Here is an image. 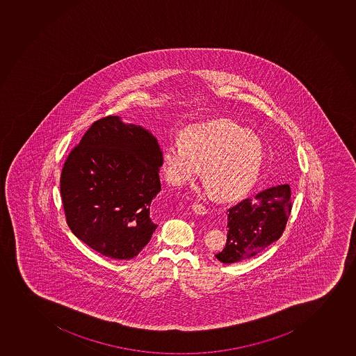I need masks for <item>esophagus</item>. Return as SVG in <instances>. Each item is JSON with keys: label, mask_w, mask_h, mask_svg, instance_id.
I'll return each instance as SVG.
<instances>
[{"label": "esophagus", "mask_w": 356, "mask_h": 356, "mask_svg": "<svg viewBox=\"0 0 356 356\" xmlns=\"http://www.w3.org/2000/svg\"><path fill=\"white\" fill-rule=\"evenodd\" d=\"M193 211H195L196 214L204 215L208 213V208L203 206L202 203H194L193 204Z\"/></svg>", "instance_id": "1"}]
</instances>
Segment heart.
<instances>
[{"instance_id": "obj_1", "label": "heart", "mask_w": 356, "mask_h": 356, "mask_svg": "<svg viewBox=\"0 0 356 356\" xmlns=\"http://www.w3.org/2000/svg\"><path fill=\"white\" fill-rule=\"evenodd\" d=\"M262 145L257 136L234 123L194 127L169 141L162 162L165 179L181 186L195 180L202 167L204 184L220 199H236L257 180L262 163Z\"/></svg>"}]
</instances>
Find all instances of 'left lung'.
<instances>
[{
    "mask_svg": "<svg viewBox=\"0 0 356 356\" xmlns=\"http://www.w3.org/2000/svg\"><path fill=\"white\" fill-rule=\"evenodd\" d=\"M291 193L289 184H281L230 207L226 247L215 257L222 264H236L279 240L291 215Z\"/></svg>",
    "mask_w": 356,
    "mask_h": 356,
    "instance_id": "left-lung-1",
    "label": "left lung"
}]
</instances>
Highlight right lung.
Returning a JSON list of instances; mask_svg holds the SVG:
<instances>
[{
    "instance_id": "1",
    "label": "right lung",
    "mask_w": 356,
    "mask_h": 356,
    "mask_svg": "<svg viewBox=\"0 0 356 356\" xmlns=\"http://www.w3.org/2000/svg\"><path fill=\"white\" fill-rule=\"evenodd\" d=\"M156 138L119 116L92 123L69 153L60 179L65 221L104 257L130 260L157 228L150 204L161 191Z\"/></svg>"
}]
</instances>
